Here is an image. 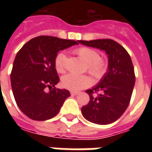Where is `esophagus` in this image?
I'll return each instance as SVG.
<instances>
[{
	"instance_id": "obj_1",
	"label": "esophagus",
	"mask_w": 152,
	"mask_h": 152,
	"mask_svg": "<svg viewBox=\"0 0 152 152\" xmlns=\"http://www.w3.org/2000/svg\"><path fill=\"white\" fill-rule=\"evenodd\" d=\"M78 94H79V92H74V91H72V92H71V94H72V96L77 95Z\"/></svg>"
}]
</instances>
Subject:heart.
<instances>
[{
	"instance_id": "heart-1",
	"label": "heart",
	"mask_w": 152,
	"mask_h": 152,
	"mask_svg": "<svg viewBox=\"0 0 152 152\" xmlns=\"http://www.w3.org/2000/svg\"><path fill=\"white\" fill-rule=\"evenodd\" d=\"M74 53L86 63V70L95 79H100L105 75L108 68V63L105 58L100 57L99 51L91 47H80L74 50ZM66 54L60 52L54 58V67L58 73L66 71ZM92 80L86 75L67 74L62 79V86L71 91H78L89 87Z\"/></svg>"
}]
</instances>
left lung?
Returning a JSON list of instances; mask_svg holds the SVG:
<instances>
[{
    "label": "left lung",
    "instance_id": "obj_1",
    "mask_svg": "<svg viewBox=\"0 0 152 152\" xmlns=\"http://www.w3.org/2000/svg\"><path fill=\"white\" fill-rule=\"evenodd\" d=\"M79 43L105 50L108 55V71L93 89L86 90L89 102L81 112L87 121L108 124L122 115L130 102L135 84L132 60L124 47L112 39L79 40Z\"/></svg>",
    "mask_w": 152,
    "mask_h": 152
}]
</instances>
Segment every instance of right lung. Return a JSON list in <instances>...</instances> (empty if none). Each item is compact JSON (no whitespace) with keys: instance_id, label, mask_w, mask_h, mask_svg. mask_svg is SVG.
Wrapping results in <instances>:
<instances>
[{"instance_id":"add662e5","label":"right lung","mask_w":152,"mask_h":152,"mask_svg":"<svg viewBox=\"0 0 152 152\" xmlns=\"http://www.w3.org/2000/svg\"><path fill=\"white\" fill-rule=\"evenodd\" d=\"M77 44L76 40L40 36L17 53L10 74L12 91L18 107L28 117L46 121L58 113L70 92L55 88L59 77L54 58L59 50Z\"/></svg>"}]
</instances>
